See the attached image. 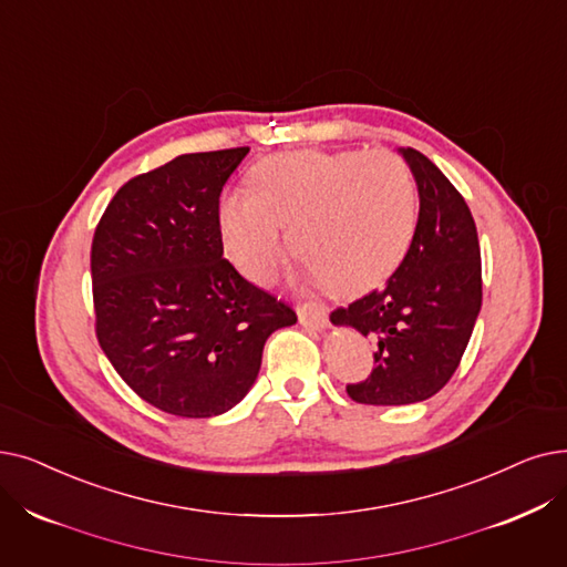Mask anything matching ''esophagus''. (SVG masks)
I'll use <instances>...</instances> for the list:
<instances>
[{"label":"esophagus","mask_w":567,"mask_h":567,"mask_svg":"<svg viewBox=\"0 0 567 567\" xmlns=\"http://www.w3.org/2000/svg\"><path fill=\"white\" fill-rule=\"evenodd\" d=\"M299 312V322L310 329V331H322L329 327V315L327 308L319 306V303H301L297 308Z\"/></svg>","instance_id":"34e87169"}]
</instances>
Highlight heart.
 Listing matches in <instances>:
<instances>
[{
	"label": "heart",
	"mask_w": 567,
	"mask_h": 567,
	"mask_svg": "<svg viewBox=\"0 0 567 567\" xmlns=\"http://www.w3.org/2000/svg\"><path fill=\"white\" fill-rule=\"evenodd\" d=\"M250 189L217 206L231 261L257 285L274 282L291 248L340 297L384 285L410 252L420 196L410 166L386 151H297L259 162Z\"/></svg>",
	"instance_id": "b5f03b06"
}]
</instances>
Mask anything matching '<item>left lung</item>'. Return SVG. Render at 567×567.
I'll return each instance as SVG.
<instances>
[{
  "mask_svg": "<svg viewBox=\"0 0 567 567\" xmlns=\"http://www.w3.org/2000/svg\"><path fill=\"white\" fill-rule=\"evenodd\" d=\"M420 192L410 252L386 285L331 312L336 327L375 340V368L348 384L363 405H410L450 382L482 308V257L475 219L458 189L422 153L399 151Z\"/></svg>",
  "mask_w": 567,
  "mask_h": 567,
  "instance_id": "8db88e82",
  "label": "left lung"
}]
</instances>
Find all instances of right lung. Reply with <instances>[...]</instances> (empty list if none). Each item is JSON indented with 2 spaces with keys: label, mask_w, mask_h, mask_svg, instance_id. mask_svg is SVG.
<instances>
[{
  "label": "right lung",
  "mask_w": 567,
  "mask_h": 567,
  "mask_svg": "<svg viewBox=\"0 0 567 567\" xmlns=\"http://www.w3.org/2000/svg\"><path fill=\"white\" fill-rule=\"evenodd\" d=\"M250 153H192L122 185L92 240L96 338L143 401L189 420L238 405L297 312L225 259L219 194Z\"/></svg>",
  "instance_id": "1"
}]
</instances>
